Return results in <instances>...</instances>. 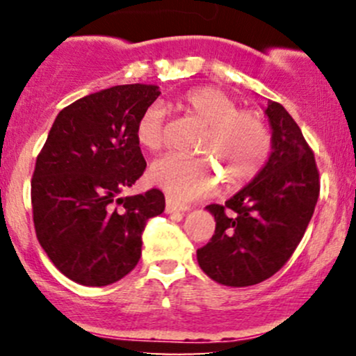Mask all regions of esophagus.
Returning a JSON list of instances; mask_svg holds the SVG:
<instances>
[{"label":"esophagus","mask_w":356,"mask_h":356,"mask_svg":"<svg viewBox=\"0 0 356 356\" xmlns=\"http://www.w3.org/2000/svg\"><path fill=\"white\" fill-rule=\"evenodd\" d=\"M191 206H187V204H181L177 201H174V199L167 197L165 199V212L167 214H172V212H184V211H189Z\"/></svg>","instance_id":"esophagus-1"}]
</instances>
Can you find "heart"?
Listing matches in <instances>:
<instances>
[{
    "label": "heart",
    "mask_w": 356,
    "mask_h": 356,
    "mask_svg": "<svg viewBox=\"0 0 356 356\" xmlns=\"http://www.w3.org/2000/svg\"><path fill=\"white\" fill-rule=\"evenodd\" d=\"M177 107L201 122L204 132L195 152L199 157L164 155L152 162L149 181L179 201L211 194L220 175L232 187L251 182L266 164L271 152V132L264 118L239 104L224 90L211 85L189 88L179 95ZM165 112L157 105L138 117L136 140L142 149L157 152L165 144Z\"/></svg>",
    "instance_id": "obj_1"
}]
</instances>
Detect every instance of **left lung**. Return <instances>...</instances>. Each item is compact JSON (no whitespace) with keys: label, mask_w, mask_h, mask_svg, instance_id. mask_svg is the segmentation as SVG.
<instances>
[{"label":"left lung","mask_w":356,"mask_h":356,"mask_svg":"<svg viewBox=\"0 0 356 356\" xmlns=\"http://www.w3.org/2000/svg\"><path fill=\"white\" fill-rule=\"evenodd\" d=\"M273 152L254 181L224 206L211 204L216 231L197 249L199 266L224 286H251L288 263L303 239L320 195L314 154L293 117L268 102Z\"/></svg>","instance_id":"1"}]
</instances>
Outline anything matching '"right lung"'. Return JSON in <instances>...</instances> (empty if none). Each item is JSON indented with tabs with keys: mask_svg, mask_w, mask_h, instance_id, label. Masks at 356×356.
Returning a JSON list of instances; mask_svg holds the SVG:
<instances>
[{
	"mask_svg": "<svg viewBox=\"0 0 356 356\" xmlns=\"http://www.w3.org/2000/svg\"><path fill=\"white\" fill-rule=\"evenodd\" d=\"M157 85H117L65 107L36 157L31 206L36 238L58 271L107 286L137 266L147 220L164 212L159 189L118 197L144 174L138 117Z\"/></svg>",
	"mask_w": 356,
	"mask_h": 356,
	"instance_id": "obj_1",
	"label": "right lung"
}]
</instances>
